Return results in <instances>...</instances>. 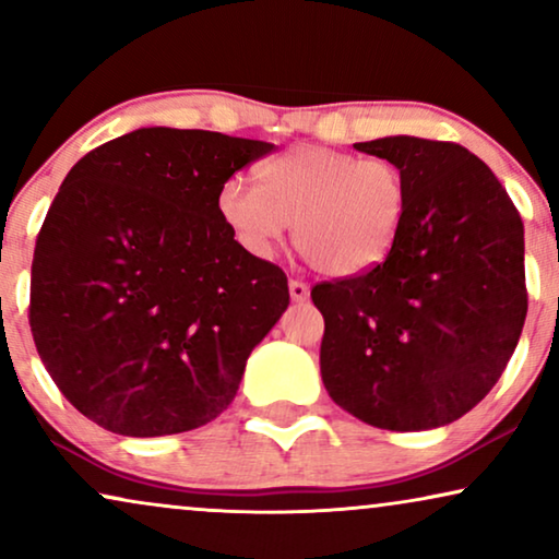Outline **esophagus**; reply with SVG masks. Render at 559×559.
<instances>
[{"instance_id":"1","label":"esophagus","mask_w":559,"mask_h":559,"mask_svg":"<svg viewBox=\"0 0 559 559\" xmlns=\"http://www.w3.org/2000/svg\"><path fill=\"white\" fill-rule=\"evenodd\" d=\"M289 297H293L295 302H305L310 297V287L300 280H289Z\"/></svg>"}]
</instances>
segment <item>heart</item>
<instances>
[{"label": "heart", "mask_w": 559, "mask_h": 559, "mask_svg": "<svg viewBox=\"0 0 559 559\" xmlns=\"http://www.w3.org/2000/svg\"><path fill=\"white\" fill-rule=\"evenodd\" d=\"M257 182H221L224 226L249 254L270 257L295 224V247L328 277H358L384 262L409 209L407 175L392 159L318 144L266 159Z\"/></svg>", "instance_id": "b5f03b06"}]
</instances>
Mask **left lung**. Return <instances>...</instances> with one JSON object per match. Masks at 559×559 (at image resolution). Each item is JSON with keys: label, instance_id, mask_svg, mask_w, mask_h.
I'll list each match as a JSON object with an SVG mask.
<instances>
[{"label": "left lung", "instance_id": "left-lung-1", "mask_svg": "<svg viewBox=\"0 0 559 559\" xmlns=\"http://www.w3.org/2000/svg\"><path fill=\"white\" fill-rule=\"evenodd\" d=\"M396 163L409 209L371 272L312 287L331 400L394 432L455 423L491 392L526 318L524 224L484 159L453 142H356Z\"/></svg>", "mask_w": 559, "mask_h": 559}]
</instances>
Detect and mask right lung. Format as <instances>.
Returning <instances> with one entry per match:
<instances>
[{
	"instance_id": "1",
	"label": "right lung",
	"mask_w": 559,
	"mask_h": 559,
	"mask_svg": "<svg viewBox=\"0 0 559 559\" xmlns=\"http://www.w3.org/2000/svg\"><path fill=\"white\" fill-rule=\"evenodd\" d=\"M272 150L142 127L66 175L37 234L29 328L52 381L98 427L159 438L234 402L289 293L285 272L224 226L216 193Z\"/></svg>"
}]
</instances>
